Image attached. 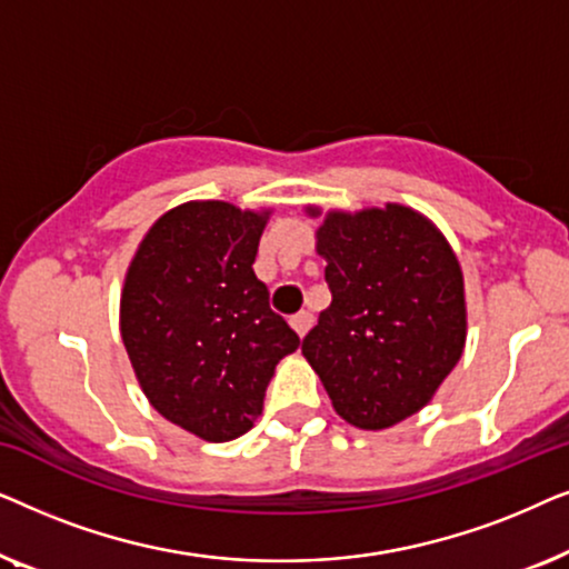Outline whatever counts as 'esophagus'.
<instances>
[{
	"mask_svg": "<svg viewBox=\"0 0 569 569\" xmlns=\"http://www.w3.org/2000/svg\"><path fill=\"white\" fill-rule=\"evenodd\" d=\"M290 326L295 329V333H298V337L302 339L310 331V326H313V313H308V310H300V313H295L290 318Z\"/></svg>",
	"mask_w": 569,
	"mask_h": 569,
	"instance_id": "esophagus-1",
	"label": "esophagus"
}]
</instances>
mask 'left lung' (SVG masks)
Instances as JSON below:
<instances>
[{
	"mask_svg": "<svg viewBox=\"0 0 569 569\" xmlns=\"http://www.w3.org/2000/svg\"><path fill=\"white\" fill-rule=\"evenodd\" d=\"M316 251L331 306L302 339V357L345 422L388 430L427 407L461 360V263L438 224L403 204L329 209Z\"/></svg>",
	"mask_w": 569,
	"mask_h": 569,
	"instance_id": "1",
	"label": "left lung"
}]
</instances>
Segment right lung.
Returning <instances> with one entry per match:
<instances>
[{"instance_id": "obj_1", "label": "right lung", "mask_w": 569, "mask_h": 569, "mask_svg": "<svg viewBox=\"0 0 569 569\" xmlns=\"http://www.w3.org/2000/svg\"><path fill=\"white\" fill-rule=\"evenodd\" d=\"M271 209L186 201L137 246L121 290V339L147 401L207 442L251 430L277 362L300 347L253 274Z\"/></svg>"}]
</instances>
